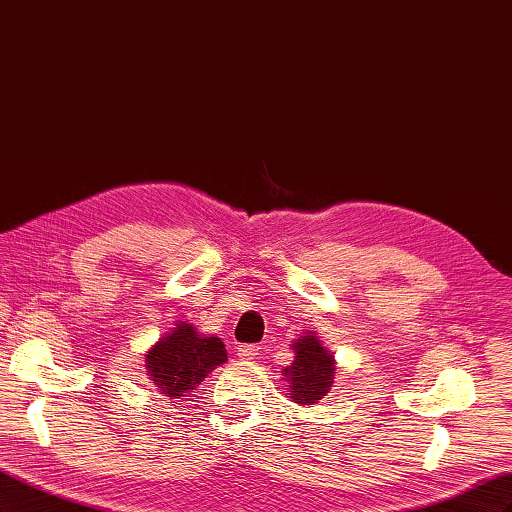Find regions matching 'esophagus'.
Here are the masks:
<instances>
[{
  "label": "esophagus",
  "mask_w": 512,
  "mask_h": 512,
  "mask_svg": "<svg viewBox=\"0 0 512 512\" xmlns=\"http://www.w3.org/2000/svg\"><path fill=\"white\" fill-rule=\"evenodd\" d=\"M258 352H260V346H256V344H243V346L237 348V356H239V359H243V361L256 359Z\"/></svg>",
  "instance_id": "esophagus-1"
}]
</instances>
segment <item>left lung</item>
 <instances>
[{
  "instance_id": "left-lung-1",
  "label": "left lung",
  "mask_w": 512,
  "mask_h": 512,
  "mask_svg": "<svg viewBox=\"0 0 512 512\" xmlns=\"http://www.w3.org/2000/svg\"><path fill=\"white\" fill-rule=\"evenodd\" d=\"M294 348V361L284 369L286 382L290 386L288 395L294 399V404L314 406L331 391L335 363L333 354L320 346L314 335L301 337Z\"/></svg>"
}]
</instances>
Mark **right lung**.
Segmentation results:
<instances>
[{
	"label": "right lung",
	"instance_id": "1",
	"mask_svg": "<svg viewBox=\"0 0 512 512\" xmlns=\"http://www.w3.org/2000/svg\"><path fill=\"white\" fill-rule=\"evenodd\" d=\"M226 363V350L220 337H203L192 324H177V329L162 337L147 354V371L158 391L173 399L188 397L211 371Z\"/></svg>",
	"mask_w": 512,
	"mask_h": 512
}]
</instances>
